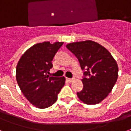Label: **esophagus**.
<instances>
[{
	"label": "esophagus",
	"instance_id": "esophagus-1",
	"mask_svg": "<svg viewBox=\"0 0 131 131\" xmlns=\"http://www.w3.org/2000/svg\"><path fill=\"white\" fill-rule=\"evenodd\" d=\"M67 80L69 82H71L73 80V79H71V78H67Z\"/></svg>",
	"mask_w": 131,
	"mask_h": 131
}]
</instances>
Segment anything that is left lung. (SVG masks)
Returning <instances> with one entry per match:
<instances>
[{
    "mask_svg": "<svg viewBox=\"0 0 131 131\" xmlns=\"http://www.w3.org/2000/svg\"><path fill=\"white\" fill-rule=\"evenodd\" d=\"M78 59L84 75L83 89L77 93L82 102L89 105L101 102L112 91L118 78V66L103 46L92 40L75 42L66 46Z\"/></svg>",
    "mask_w": 131,
    "mask_h": 131,
    "instance_id": "1",
    "label": "left lung"
}]
</instances>
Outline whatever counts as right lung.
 Segmentation results:
<instances>
[{"instance_id": "add662e5", "label": "right lung", "mask_w": 131, "mask_h": 131, "mask_svg": "<svg viewBox=\"0 0 131 131\" xmlns=\"http://www.w3.org/2000/svg\"><path fill=\"white\" fill-rule=\"evenodd\" d=\"M62 42L37 43L29 48L16 66L17 83L26 99L38 108L49 107L56 102L58 94L65 84V78L50 77L55 54Z\"/></svg>"}]
</instances>
